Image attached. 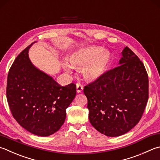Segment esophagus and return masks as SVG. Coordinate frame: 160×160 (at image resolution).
Listing matches in <instances>:
<instances>
[{
	"label": "esophagus",
	"mask_w": 160,
	"mask_h": 160,
	"mask_svg": "<svg viewBox=\"0 0 160 160\" xmlns=\"http://www.w3.org/2000/svg\"><path fill=\"white\" fill-rule=\"evenodd\" d=\"M83 89V86L82 84L80 83H77V91L78 93H80L82 92V90Z\"/></svg>",
	"instance_id": "34e87169"
}]
</instances>
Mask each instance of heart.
Returning a JSON list of instances; mask_svg holds the SVG:
<instances>
[{"label":"heart","instance_id":"heart-1","mask_svg":"<svg viewBox=\"0 0 160 160\" xmlns=\"http://www.w3.org/2000/svg\"><path fill=\"white\" fill-rule=\"evenodd\" d=\"M68 61L70 64L66 61L62 64L66 71L72 72V67L77 70L82 69L86 79L95 81L106 71L110 61V53L99 47H86L72 53Z\"/></svg>","mask_w":160,"mask_h":160}]
</instances>
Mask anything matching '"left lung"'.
<instances>
[{"mask_svg":"<svg viewBox=\"0 0 160 160\" xmlns=\"http://www.w3.org/2000/svg\"><path fill=\"white\" fill-rule=\"evenodd\" d=\"M120 65L83 88L90 122L108 137L127 133L139 122L148 99V77L143 63L129 47Z\"/></svg>","mask_w":160,"mask_h":160,"instance_id":"1","label":"left lung"}]
</instances>
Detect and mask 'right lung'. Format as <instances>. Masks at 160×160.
<instances>
[{"instance_id":"obj_1","label":"right lung","mask_w":160,"mask_h":160,"mask_svg":"<svg viewBox=\"0 0 160 160\" xmlns=\"http://www.w3.org/2000/svg\"><path fill=\"white\" fill-rule=\"evenodd\" d=\"M31 44L18 55L8 72L7 100L12 115L22 128L47 137L64 123L66 108L76 95V84L62 86L38 70L29 60Z\"/></svg>"}]
</instances>
